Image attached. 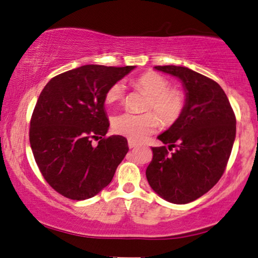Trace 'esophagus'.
<instances>
[{
	"mask_svg": "<svg viewBox=\"0 0 258 258\" xmlns=\"http://www.w3.org/2000/svg\"><path fill=\"white\" fill-rule=\"evenodd\" d=\"M128 146H129V148H135L137 146V143H135L133 141H128Z\"/></svg>",
	"mask_w": 258,
	"mask_h": 258,
	"instance_id": "esophagus-1",
	"label": "esophagus"
}]
</instances>
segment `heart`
I'll list each match as a JSON object with an SVG mask.
<instances>
[{"label":"heart","mask_w":258,"mask_h":258,"mask_svg":"<svg viewBox=\"0 0 258 258\" xmlns=\"http://www.w3.org/2000/svg\"><path fill=\"white\" fill-rule=\"evenodd\" d=\"M134 86L151 96L147 110H154L161 120L170 124L178 119L184 107V96L178 89H170V81L155 72H146L134 81ZM125 95V87L122 83L112 85L105 95L107 104L122 102ZM160 126V120L154 113L135 114L123 112L114 116L112 128L116 134L129 138L133 142H141Z\"/></svg>","instance_id":"b5f03b06"}]
</instances>
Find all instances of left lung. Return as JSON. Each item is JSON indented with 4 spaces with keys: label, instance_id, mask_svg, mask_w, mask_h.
I'll return each instance as SVG.
<instances>
[{
    "label": "left lung",
    "instance_id": "left-lung-1",
    "mask_svg": "<svg viewBox=\"0 0 258 258\" xmlns=\"http://www.w3.org/2000/svg\"><path fill=\"white\" fill-rule=\"evenodd\" d=\"M180 79L184 107L159 137L165 146L152 147L146 178L157 195L173 204H187L204 195L227 166L236 138V116L221 86L186 67L157 66Z\"/></svg>",
    "mask_w": 258,
    "mask_h": 258
}]
</instances>
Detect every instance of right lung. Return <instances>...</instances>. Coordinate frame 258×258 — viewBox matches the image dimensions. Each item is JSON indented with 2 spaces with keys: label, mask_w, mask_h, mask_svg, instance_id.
<instances>
[{
  "label": "right lung",
  "mask_w": 258,
  "mask_h": 258,
  "mask_svg": "<svg viewBox=\"0 0 258 258\" xmlns=\"http://www.w3.org/2000/svg\"><path fill=\"white\" fill-rule=\"evenodd\" d=\"M135 66L87 64L63 72L40 93L30 120L36 163L54 190L74 201L92 198L112 181L129 151L126 139L106 135L108 88ZM93 138L101 141L91 145Z\"/></svg>",
  "instance_id": "right-lung-1"
}]
</instances>
